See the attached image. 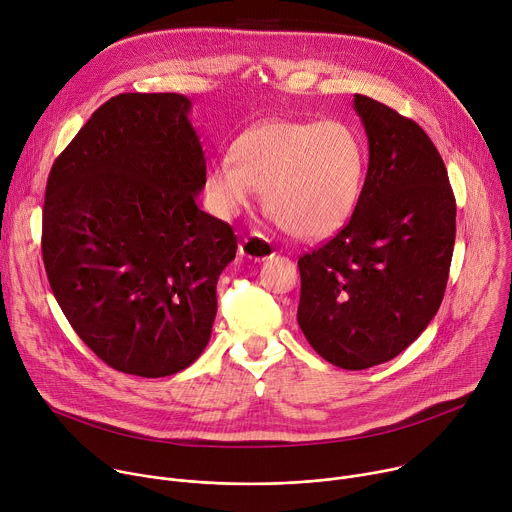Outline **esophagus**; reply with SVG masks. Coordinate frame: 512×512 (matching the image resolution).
<instances>
[{"instance_id":"1","label":"esophagus","mask_w":512,"mask_h":512,"mask_svg":"<svg viewBox=\"0 0 512 512\" xmlns=\"http://www.w3.org/2000/svg\"><path fill=\"white\" fill-rule=\"evenodd\" d=\"M239 251H241V255H245L247 259H253V261H267L275 255L269 239L259 235V232H251L249 237H245Z\"/></svg>"}]
</instances>
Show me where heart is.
<instances>
[{
	"instance_id": "1",
	"label": "heart",
	"mask_w": 512,
	"mask_h": 512,
	"mask_svg": "<svg viewBox=\"0 0 512 512\" xmlns=\"http://www.w3.org/2000/svg\"><path fill=\"white\" fill-rule=\"evenodd\" d=\"M363 179V145L347 124L267 120L212 163L206 188L220 218L243 212L261 190L265 210L294 237L324 241L353 216Z\"/></svg>"
}]
</instances>
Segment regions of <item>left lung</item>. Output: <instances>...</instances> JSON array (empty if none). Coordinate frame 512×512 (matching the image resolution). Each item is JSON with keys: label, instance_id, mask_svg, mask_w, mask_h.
I'll return each instance as SVG.
<instances>
[{"label": "left lung", "instance_id": "left-lung-1", "mask_svg": "<svg viewBox=\"0 0 512 512\" xmlns=\"http://www.w3.org/2000/svg\"><path fill=\"white\" fill-rule=\"evenodd\" d=\"M369 145L349 224L298 259V324L312 349L343 369L402 353L437 314L455 243V198L427 132L355 94Z\"/></svg>", "mask_w": 512, "mask_h": 512}]
</instances>
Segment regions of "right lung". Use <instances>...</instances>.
I'll list each match as a JSON object with an SVG mask.
<instances>
[{
	"mask_svg": "<svg viewBox=\"0 0 512 512\" xmlns=\"http://www.w3.org/2000/svg\"><path fill=\"white\" fill-rule=\"evenodd\" d=\"M181 94H120L53 163L42 259L79 339L110 367L165 378L206 349L230 224L198 208L206 159Z\"/></svg>",
	"mask_w": 512,
	"mask_h": 512,
	"instance_id": "add662e5",
	"label": "right lung"
}]
</instances>
